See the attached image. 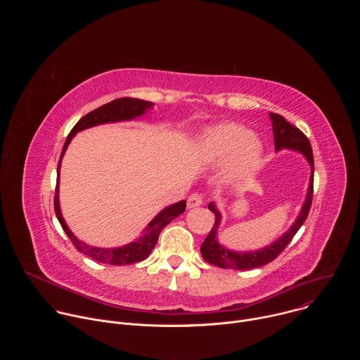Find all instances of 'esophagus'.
<instances>
[{"label":"esophagus","mask_w":360,"mask_h":360,"mask_svg":"<svg viewBox=\"0 0 360 360\" xmlns=\"http://www.w3.org/2000/svg\"><path fill=\"white\" fill-rule=\"evenodd\" d=\"M202 200H203V198H202V195L200 193H192V195H189V198H188V208H196V207H199V205H202Z\"/></svg>","instance_id":"1"}]
</instances>
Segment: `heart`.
Here are the masks:
<instances>
[{"instance_id": "b5f03b06", "label": "heart", "mask_w": 360, "mask_h": 360, "mask_svg": "<svg viewBox=\"0 0 360 360\" xmlns=\"http://www.w3.org/2000/svg\"><path fill=\"white\" fill-rule=\"evenodd\" d=\"M203 158L221 164L228 160V174L243 176L259 167L264 155L262 141L236 122H222L203 132L200 139Z\"/></svg>"}]
</instances>
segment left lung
<instances>
[{
    "label": "left lung",
    "mask_w": 360,
    "mask_h": 360,
    "mask_svg": "<svg viewBox=\"0 0 360 360\" xmlns=\"http://www.w3.org/2000/svg\"><path fill=\"white\" fill-rule=\"evenodd\" d=\"M272 120L274 127V138H275V149H292L300 152L306 158V161L311 165V179H309V188H307L306 199L302 205V210L299 217L296 218L295 224L274 243H271L266 248L258 249V250H249V252H235L229 250L225 246H222L218 242V228L221 224V214L217 210L215 203L210 202L208 208L215 215V224L208 233L207 239L200 245V253L202 258L211 265H215L218 268L224 269H238V271H246L264 266L269 262H272L275 258L281 255V252L288 246V243L292 240V238L296 235L299 228L303 225V222L309 214L312 198H314V153L309 139L304 136V134L289 124L282 115L279 114H269Z\"/></svg>",
    "instance_id": "left-lung-1"
}]
</instances>
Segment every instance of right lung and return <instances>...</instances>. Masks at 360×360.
<instances>
[{"label": "right lung", "mask_w": 360, "mask_h": 360, "mask_svg": "<svg viewBox=\"0 0 360 360\" xmlns=\"http://www.w3.org/2000/svg\"><path fill=\"white\" fill-rule=\"evenodd\" d=\"M152 102L149 101H143V99H138V98H118L114 99L108 104L102 105L94 111H91L89 114H86L85 117H82L75 127L71 129L70 135L67 136V141L64 143L61 157L58 161V168H57V188H56V198H54V210H56V215L63 226V229L65 231L67 236L71 239L72 245L84 255L89 256L91 259H95L98 262L102 264H110V265H131L139 261L146 259L150 250L153 249V246L157 245L158 236L161 233V231L171 222L174 221L176 217H179L181 214L185 212L186 208V202L185 200H179L174 205H169L165 210H162L155 218H153L148 226L143 229V233L134 242L125 245V246H120V248H95L91 245L84 243L82 240L77 239V236L70 231V228L67 226L61 210H60V196H58V185H60V167H61V161L64 153L71 142V139L75 136L77 132L84 131L86 128L95 127V125H101V124H108V122H120V121H131L135 120L138 117H142L148 110L152 108Z\"/></svg>", "instance_id": "right-lung-1"}]
</instances>
